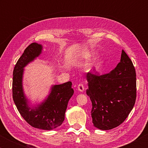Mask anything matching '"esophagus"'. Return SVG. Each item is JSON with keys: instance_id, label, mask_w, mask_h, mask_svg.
<instances>
[{"instance_id": "34e87169", "label": "esophagus", "mask_w": 148, "mask_h": 148, "mask_svg": "<svg viewBox=\"0 0 148 148\" xmlns=\"http://www.w3.org/2000/svg\"><path fill=\"white\" fill-rule=\"evenodd\" d=\"M77 89H78L80 92H83L84 91V85L82 84H79L78 86H77Z\"/></svg>"}]
</instances>
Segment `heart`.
I'll return each mask as SVG.
<instances>
[{
	"instance_id": "1",
	"label": "heart",
	"mask_w": 148,
	"mask_h": 148,
	"mask_svg": "<svg viewBox=\"0 0 148 148\" xmlns=\"http://www.w3.org/2000/svg\"><path fill=\"white\" fill-rule=\"evenodd\" d=\"M102 63V61H101V60H99V61H97L93 64V67L95 69H99L100 66H101Z\"/></svg>"
}]
</instances>
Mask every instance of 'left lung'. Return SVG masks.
I'll use <instances>...</instances> for the list:
<instances>
[{
	"label": "left lung",
	"instance_id": "8db88e82",
	"mask_svg": "<svg viewBox=\"0 0 148 148\" xmlns=\"http://www.w3.org/2000/svg\"><path fill=\"white\" fill-rule=\"evenodd\" d=\"M86 77L94 126L101 130L119 126L128 117L136 98V71L131 59L123 49L121 61L111 72L99 75L94 69Z\"/></svg>",
	"mask_w": 148,
	"mask_h": 148
}]
</instances>
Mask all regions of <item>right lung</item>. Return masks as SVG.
<instances>
[{"mask_svg": "<svg viewBox=\"0 0 148 148\" xmlns=\"http://www.w3.org/2000/svg\"><path fill=\"white\" fill-rule=\"evenodd\" d=\"M40 44L32 43L25 49L15 65L12 82V96L14 103L23 118L34 128L52 130L60 126L64 119L69 101L74 94L72 82L52 87L47 99L38 107L31 108L22 87L23 68L41 53Z\"/></svg>", "mask_w": 148, "mask_h": 148, "instance_id": "1", "label": "right lung"}]
</instances>
